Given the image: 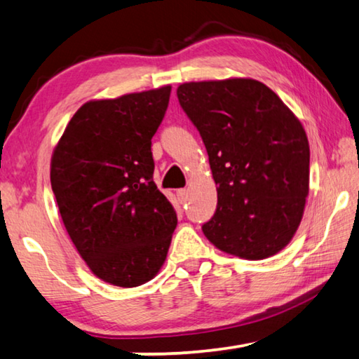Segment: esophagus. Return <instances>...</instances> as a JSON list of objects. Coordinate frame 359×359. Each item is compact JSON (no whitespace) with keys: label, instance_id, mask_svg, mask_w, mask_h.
Returning <instances> with one entry per match:
<instances>
[{"label":"esophagus","instance_id":"esophagus-1","mask_svg":"<svg viewBox=\"0 0 359 359\" xmlns=\"http://www.w3.org/2000/svg\"><path fill=\"white\" fill-rule=\"evenodd\" d=\"M177 198L180 199L182 203H185L187 198H188V190H185V188H182V190H177Z\"/></svg>","mask_w":359,"mask_h":359}]
</instances>
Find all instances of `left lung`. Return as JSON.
Returning a JSON list of instances; mask_svg holds the SVG:
<instances>
[{
	"label": "left lung",
	"mask_w": 359,
	"mask_h": 359,
	"mask_svg": "<svg viewBox=\"0 0 359 359\" xmlns=\"http://www.w3.org/2000/svg\"><path fill=\"white\" fill-rule=\"evenodd\" d=\"M177 98L203 137L217 185L205 238L244 259L283 250L309 194L311 149L299 118L255 79L187 82Z\"/></svg>",
	"instance_id": "1"
}]
</instances>
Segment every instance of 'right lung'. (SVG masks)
Wrapping results in <instances>:
<instances>
[{
	"label": "right lung",
	"instance_id": "right-lung-1",
	"mask_svg": "<svg viewBox=\"0 0 359 359\" xmlns=\"http://www.w3.org/2000/svg\"><path fill=\"white\" fill-rule=\"evenodd\" d=\"M171 85L85 102L55 145L50 184L72 244L88 269L115 287L154 278L177 226L154 182L151 137Z\"/></svg>",
	"mask_w": 359,
	"mask_h": 359
}]
</instances>
